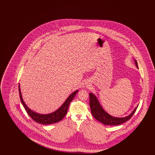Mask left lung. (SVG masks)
<instances>
[{"label":"left lung","mask_w":155,"mask_h":155,"mask_svg":"<svg viewBox=\"0 0 155 155\" xmlns=\"http://www.w3.org/2000/svg\"><path fill=\"white\" fill-rule=\"evenodd\" d=\"M134 60L136 67L138 68V63L135 59H133ZM89 106L91 110V113L94 118L101 123H103L106 125H117L121 124L128 120H129L135 111L137 110L138 105L133 110V111L127 116L124 117H117L111 116L108 113L104 110L99 103L97 97L95 95L92 93L89 94Z\"/></svg>","instance_id":"left-lung-1"}]
</instances>
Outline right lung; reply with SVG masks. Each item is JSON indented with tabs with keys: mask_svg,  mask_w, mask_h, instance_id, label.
Segmentation results:
<instances>
[{
	"mask_svg": "<svg viewBox=\"0 0 155 155\" xmlns=\"http://www.w3.org/2000/svg\"><path fill=\"white\" fill-rule=\"evenodd\" d=\"M18 91H19V95H20L21 102L27 113L30 116V117L38 123L44 124V125H48V124L56 123L60 121H61L64 117V116L66 115L67 113L70 103L74 99V96H75L77 93L78 92V90H76L72 94H71L67 98L65 102L62 104V105L59 107L58 109L52 112L51 113L46 114H43L36 113L32 110H31L27 106V104L24 102L22 99L20 84L18 85Z\"/></svg>",
	"mask_w": 155,
	"mask_h": 155,
	"instance_id": "1",
	"label": "right lung"
}]
</instances>
